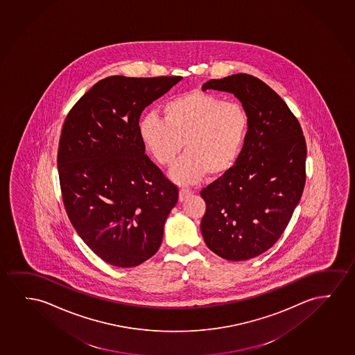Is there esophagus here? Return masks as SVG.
I'll return each mask as SVG.
<instances>
[{
    "label": "esophagus",
    "mask_w": 355,
    "mask_h": 355,
    "mask_svg": "<svg viewBox=\"0 0 355 355\" xmlns=\"http://www.w3.org/2000/svg\"><path fill=\"white\" fill-rule=\"evenodd\" d=\"M191 193H192V190H190V189L181 187L180 192H179V200H180V202H184Z\"/></svg>",
    "instance_id": "obj_1"
}]
</instances>
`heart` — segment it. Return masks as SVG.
Returning a JSON list of instances; mask_svg holds the SVG:
<instances>
[{"label":"heart","mask_w":355,"mask_h":355,"mask_svg":"<svg viewBox=\"0 0 355 355\" xmlns=\"http://www.w3.org/2000/svg\"><path fill=\"white\" fill-rule=\"evenodd\" d=\"M162 112L163 119L148 114L141 120L139 131L146 148L163 166L174 163L185 142L186 155L171 170L174 180L191 184L207 173L220 176L235 165L250 128L242 105L192 91L166 101Z\"/></svg>","instance_id":"obj_1"}]
</instances>
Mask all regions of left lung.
Masks as SVG:
<instances>
[{
  "instance_id": "1",
  "label": "left lung",
  "mask_w": 355,
  "mask_h": 355,
  "mask_svg": "<svg viewBox=\"0 0 355 355\" xmlns=\"http://www.w3.org/2000/svg\"><path fill=\"white\" fill-rule=\"evenodd\" d=\"M230 92L250 128L235 165L200 191L205 245L221 258L248 260L280 239L305 185L306 145L300 121L270 86L250 74L211 79L202 90Z\"/></svg>"
}]
</instances>
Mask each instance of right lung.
I'll list each match as a JSON object with an SVG mask.
<instances>
[{
  "label": "right lung",
  "instance_id": "right-lung-1",
  "mask_svg": "<svg viewBox=\"0 0 355 355\" xmlns=\"http://www.w3.org/2000/svg\"><path fill=\"white\" fill-rule=\"evenodd\" d=\"M181 76H108L75 103L58 146L67 214L105 263L132 268L159 250L179 190L145 155L141 113Z\"/></svg>",
  "mask_w": 355,
  "mask_h": 355
}]
</instances>
